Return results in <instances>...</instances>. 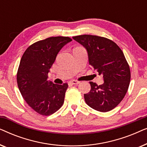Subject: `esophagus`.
<instances>
[{
	"label": "esophagus",
	"instance_id": "1",
	"mask_svg": "<svg viewBox=\"0 0 147 147\" xmlns=\"http://www.w3.org/2000/svg\"><path fill=\"white\" fill-rule=\"evenodd\" d=\"M80 83L79 81H78V80H71V81H69V84H78Z\"/></svg>",
	"mask_w": 147,
	"mask_h": 147
}]
</instances>
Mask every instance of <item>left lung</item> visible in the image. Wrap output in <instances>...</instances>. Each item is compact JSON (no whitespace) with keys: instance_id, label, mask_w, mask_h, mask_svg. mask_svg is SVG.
<instances>
[{"instance_id":"1","label":"left lung","mask_w":147,"mask_h":147,"mask_svg":"<svg viewBox=\"0 0 147 147\" xmlns=\"http://www.w3.org/2000/svg\"><path fill=\"white\" fill-rule=\"evenodd\" d=\"M73 39L86 48L90 65L104 78L102 85L90 82L91 90L84 94L86 104L97 111H110L123 100L129 87L130 70L123 52L106 37L83 35Z\"/></svg>"}]
</instances>
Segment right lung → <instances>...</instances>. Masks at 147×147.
Masks as SVG:
<instances>
[{
  "label": "right lung",
  "instance_id": "1",
  "mask_svg": "<svg viewBox=\"0 0 147 147\" xmlns=\"http://www.w3.org/2000/svg\"><path fill=\"white\" fill-rule=\"evenodd\" d=\"M69 37H51L32 44L24 52L17 74L19 89L23 99L33 110L43 116L57 112L64 102L67 83L48 82L50 68Z\"/></svg>",
  "mask_w": 147,
  "mask_h": 147
}]
</instances>
